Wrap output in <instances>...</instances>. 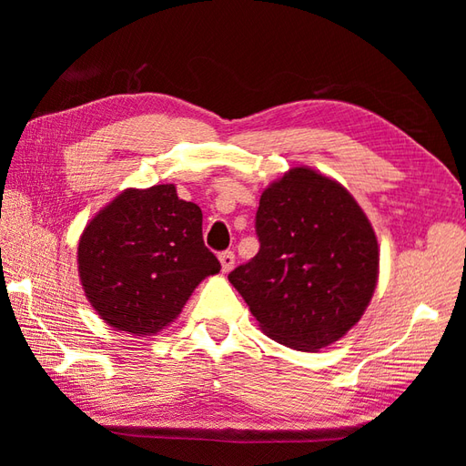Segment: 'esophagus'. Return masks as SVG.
Masks as SVG:
<instances>
[{"label":"esophagus","instance_id":"esophagus-1","mask_svg":"<svg viewBox=\"0 0 466 466\" xmlns=\"http://www.w3.org/2000/svg\"><path fill=\"white\" fill-rule=\"evenodd\" d=\"M220 264H222V272H224V274L230 272V270L234 268V264H236V256H234V252H230V250L222 252V254H220Z\"/></svg>","mask_w":466,"mask_h":466}]
</instances>
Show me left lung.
<instances>
[{
  "label": "left lung",
  "instance_id": "left-lung-1",
  "mask_svg": "<svg viewBox=\"0 0 466 466\" xmlns=\"http://www.w3.org/2000/svg\"><path fill=\"white\" fill-rule=\"evenodd\" d=\"M260 250L228 274L260 329L314 352L360 320L379 280L376 234L352 194L312 167H292L260 196Z\"/></svg>",
  "mask_w": 466,
  "mask_h": 466
}]
</instances>
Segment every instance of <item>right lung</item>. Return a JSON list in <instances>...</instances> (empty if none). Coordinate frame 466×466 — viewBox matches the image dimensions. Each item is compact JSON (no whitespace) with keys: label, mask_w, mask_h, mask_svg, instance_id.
<instances>
[{"label":"right lung","mask_w":466,"mask_h":466,"mask_svg":"<svg viewBox=\"0 0 466 466\" xmlns=\"http://www.w3.org/2000/svg\"><path fill=\"white\" fill-rule=\"evenodd\" d=\"M86 299L112 329L152 336L174 322L220 262L202 240V210L174 184L127 187L102 208L77 244Z\"/></svg>","instance_id":"add662e5"}]
</instances>
